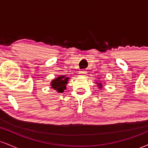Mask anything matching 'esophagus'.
I'll return each instance as SVG.
<instances>
[{"label":"esophagus","mask_w":148,"mask_h":148,"mask_svg":"<svg viewBox=\"0 0 148 148\" xmlns=\"http://www.w3.org/2000/svg\"><path fill=\"white\" fill-rule=\"evenodd\" d=\"M79 74H81V75H82V76H85V75H86V71H80Z\"/></svg>","instance_id":"obj_1"}]
</instances>
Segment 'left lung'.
<instances>
[{
  "instance_id": "1",
  "label": "left lung",
  "mask_w": 148,
  "mask_h": 148,
  "mask_svg": "<svg viewBox=\"0 0 148 148\" xmlns=\"http://www.w3.org/2000/svg\"><path fill=\"white\" fill-rule=\"evenodd\" d=\"M96 84H97V87L99 88H100V89L103 88V85H102V84H101V83H97V82H96Z\"/></svg>"
}]
</instances>
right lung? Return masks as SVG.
Instances as JSON below:
<instances>
[{"mask_svg":"<svg viewBox=\"0 0 148 148\" xmlns=\"http://www.w3.org/2000/svg\"><path fill=\"white\" fill-rule=\"evenodd\" d=\"M69 78L66 75H61L56 77L55 79L51 81V86L53 89L56 90L58 92H63L66 90V86L68 83Z\"/></svg>","mask_w":148,"mask_h":148,"instance_id":"1","label":"right lung"}]
</instances>
